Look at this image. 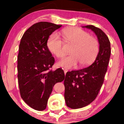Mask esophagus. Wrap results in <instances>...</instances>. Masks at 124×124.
Returning a JSON list of instances; mask_svg holds the SVG:
<instances>
[{
  "mask_svg": "<svg viewBox=\"0 0 124 124\" xmlns=\"http://www.w3.org/2000/svg\"><path fill=\"white\" fill-rule=\"evenodd\" d=\"M62 69H63L64 71V73H65V74H66V73H67V72H68V70L67 69H65V68H62Z\"/></svg>",
  "mask_w": 124,
  "mask_h": 124,
  "instance_id": "1",
  "label": "esophagus"
}]
</instances>
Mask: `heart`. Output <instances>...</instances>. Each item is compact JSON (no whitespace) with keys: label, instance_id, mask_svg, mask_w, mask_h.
Returning <instances> with one entry per match:
<instances>
[{"label":"heart","instance_id":"1","mask_svg":"<svg viewBox=\"0 0 124 124\" xmlns=\"http://www.w3.org/2000/svg\"><path fill=\"white\" fill-rule=\"evenodd\" d=\"M62 34L67 42L74 43V46L70 51V55L60 61L59 65L67 68H73L77 67L78 62L85 66L94 62L99 49V43L95 38L76 27L64 29ZM63 46V41L56 33L51 35L47 40L48 49L58 58H62L65 55Z\"/></svg>","mask_w":124,"mask_h":124}]
</instances>
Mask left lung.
<instances>
[{"label": "left lung", "mask_w": 124, "mask_h": 124, "mask_svg": "<svg viewBox=\"0 0 124 124\" xmlns=\"http://www.w3.org/2000/svg\"><path fill=\"white\" fill-rule=\"evenodd\" d=\"M90 29L98 37L99 51L95 60L89 67L68 72L64 79V98L67 106L72 109L85 107L94 101L103 84L111 56V45L108 37L101 29L93 25Z\"/></svg>", "instance_id": "8db88e82"}]
</instances>
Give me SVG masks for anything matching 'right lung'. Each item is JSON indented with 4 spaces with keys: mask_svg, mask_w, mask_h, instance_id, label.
<instances>
[{
    "mask_svg": "<svg viewBox=\"0 0 124 124\" xmlns=\"http://www.w3.org/2000/svg\"><path fill=\"white\" fill-rule=\"evenodd\" d=\"M62 25L39 22L22 37L17 57L18 82L22 99L37 111L46 108L54 86L65 78L64 70L51 68L55 59L47 43L49 36Z\"/></svg>",
    "mask_w": 124,
    "mask_h": 124,
    "instance_id": "add662e5",
    "label": "right lung"
}]
</instances>
